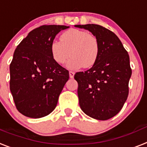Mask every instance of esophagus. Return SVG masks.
<instances>
[{"instance_id": "1", "label": "esophagus", "mask_w": 147, "mask_h": 147, "mask_svg": "<svg viewBox=\"0 0 147 147\" xmlns=\"http://www.w3.org/2000/svg\"><path fill=\"white\" fill-rule=\"evenodd\" d=\"M74 75H75V72H74V71H69V77L71 78H73Z\"/></svg>"}]
</instances>
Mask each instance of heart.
I'll return each mask as SVG.
<instances>
[{
	"instance_id": "obj_1",
	"label": "heart",
	"mask_w": 147,
	"mask_h": 147,
	"mask_svg": "<svg viewBox=\"0 0 147 147\" xmlns=\"http://www.w3.org/2000/svg\"><path fill=\"white\" fill-rule=\"evenodd\" d=\"M51 55L54 61L63 65L71 56L67 63L70 69L80 67L88 69L95 64L99 55V43L96 38L87 31L71 28L63 32L60 41L51 45Z\"/></svg>"
}]
</instances>
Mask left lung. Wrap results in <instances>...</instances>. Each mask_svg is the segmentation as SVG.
<instances>
[{
    "label": "left lung",
    "instance_id": "left-lung-1",
    "mask_svg": "<svg viewBox=\"0 0 147 147\" xmlns=\"http://www.w3.org/2000/svg\"><path fill=\"white\" fill-rule=\"evenodd\" d=\"M75 26L90 31L99 43L95 64L74 77L78 84L80 107L93 119L107 120L119 113L128 96L129 55L116 34L107 28L95 24Z\"/></svg>",
    "mask_w": 147,
    "mask_h": 147
}]
</instances>
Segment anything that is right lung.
Returning <instances> with one entry per match:
<instances>
[{"label": "right lung", "instance_id": "right-lung-1", "mask_svg": "<svg viewBox=\"0 0 147 147\" xmlns=\"http://www.w3.org/2000/svg\"><path fill=\"white\" fill-rule=\"evenodd\" d=\"M69 26L44 25L31 31L14 51L9 65V88L17 110L29 118L49 115L69 74L54 61L51 45Z\"/></svg>", "mask_w": 147, "mask_h": 147}]
</instances>
